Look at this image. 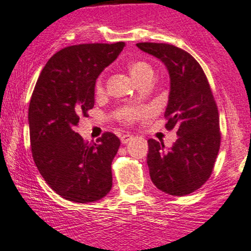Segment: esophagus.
<instances>
[{"label":"esophagus","mask_w":251,"mask_h":251,"mask_svg":"<svg viewBox=\"0 0 251 251\" xmlns=\"http://www.w3.org/2000/svg\"><path fill=\"white\" fill-rule=\"evenodd\" d=\"M132 138H134V136L130 134H123L122 136H121V142H122L123 144H126V143L130 142Z\"/></svg>","instance_id":"obj_1"}]
</instances>
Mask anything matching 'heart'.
Here are the masks:
<instances>
[{
    "instance_id": "heart-1",
    "label": "heart",
    "mask_w": 251,
    "mask_h": 251,
    "mask_svg": "<svg viewBox=\"0 0 251 251\" xmlns=\"http://www.w3.org/2000/svg\"><path fill=\"white\" fill-rule=\"evenodd\" d=\"M129 72L138 83L143 82H151L155 76V68L151 63L144 60H136L129 63ZM105 93V78L104 75H100L95 82V94L101 96ZM147 109L143 107H123L117 111L116 116L120 121L126 125H132L140 120L141 117L146 116Z\"/></svg>"
}]
</instances>
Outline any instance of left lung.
Returning <instances> with one entry per match:
<instances>
[{"label":"left lung","instance_id":"1","mask_svg":"<svg viewBox=\"0 0 251 251\" xmlns=\"http://www.w3.org/2000/svg\"><path fill=\"white\" fill-rule=\"evenodd\" d=\"M136 46L160 58L169 70L166 129H176L178 135L169 150L162 141L148 140L150 178L168 195H189L210 177L220 150V116L213 91L202 67L185 50L168 43Z\"/></svg>","mask_w":251,"mask_h":251}]
</instances>
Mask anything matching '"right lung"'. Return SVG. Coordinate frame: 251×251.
<instances>
[{
  "instance_id": "obj_1",
  "label": "right lung",
  "mask_w": 251,
  "mask_h": 251,
  "mask_svg": "<svg viewBox=\"0 0 251 251\" xmlns=\"http://www.w3.org/2000/svg\"><path fill=\"white\" fill-rule=\"evenodd\" d=\"M125 46L85 43L61 49L35 84L28 113L32 158L44 181L68 201H99L113 185L119 137L105 131L89 143L74 128L94 108L96 78Z\"/></svg>"
}]
</instances>
